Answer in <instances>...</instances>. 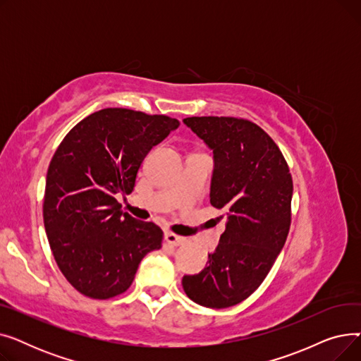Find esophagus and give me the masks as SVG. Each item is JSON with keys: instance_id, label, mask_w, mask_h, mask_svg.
I'll return each instance as SVG.
<instances>
[{"instance_id": "obj_1", "label": "esophagus", "mask_w": 361, "mask_h": 361, "mask_svg": "<svg viewBox=\"0 0 361 361\" xmlns=\"http://www.w3.org/2000/svg\"><path fill=\"white\" fill-rule=\"evenodd\" d=\"M164 237H165V240H166L169 244L176 245V247H178V245L185 244V241H187V238H185V237L177 235V234H174V233H165V234H164Z\"/></svg>"}]
</instances>
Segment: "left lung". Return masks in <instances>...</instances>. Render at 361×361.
Masks as SVG:
<instances>
[{"instance_id": "8db88e82", "label": "left lung", "mask_w": 361, "mask_h": 361, "mask_svg": "<svg viewBox=\"0 0 361 361\" xmlns=\"http://www.w3.org/2000/svg\"><path fill=\"white\" fill-rule=\"evenodd\" d=\"M187 127L214 150L211 204L226 228L207 267L183 276L187 297L225 309L253 294L269 274L291 225L293 178L267 131L234 117H188Z\"/></svg>"}]
</instances>
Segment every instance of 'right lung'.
<instances>
[{"instance_id":"1","label":"right lung","mask_w":361,"mask_h":361,"mask_svg":"<svg viewBox=\"0 0 361 361\" xmlns=\"http://www.w3.org/2000/svg\"><path fill=\"white\" fill-rule=\"evenodd\" d=\"M180 121L127 108H105L75 124L51 159L44 224L54 259L71 286L106 300L131 286L139 263L164 233L121 211L149 150Z\"/></svg>"}]
</instances>
